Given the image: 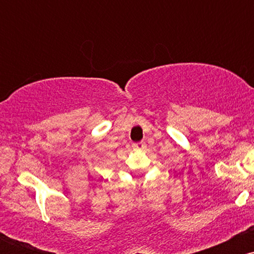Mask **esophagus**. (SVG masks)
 Returning a JSON list of instances; mask_svg holds the SVG:
<instances>
[{
	"instance_id": "esophagus-1",
	"label": "esophagus",
	"mask_w": 254,
	"mask_h": 254,
	"mask_svg": "<svg viewBox=\"0 0 254 254\" xmlns=\"http://www.w3.org/2000/svg\"><path fill=\"white\" fill-rule=\"evenodd\" d=\"M144 148H145L144 142H138V143L132 144V149H135V150H143Z\"/></svg>"
}]
</instances>
